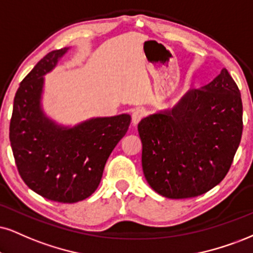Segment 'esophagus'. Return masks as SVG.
<instances>
[{
    "instance_id": "34e87169",
    "label": "esophagus",
    "mask_w": 253,
    "mask_h": 253,
    "mask_svg": "<svg viewBox=\"0 0 253 253\" xmlns=\"http://www.w3.org/2000/svg\"><path fill=\"white\" fill-rule=\"evenodd\" d=\"M143 117H144V110H142V109H135L131 115L132 126H137Z\"/></svg>"
}]
</instances>
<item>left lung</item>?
Segmentation results:
<instances>
[{
	"label": "left lung",
	"instance_id": "8db88e82",
	"mask_svg": "<svg viewBox=\"0 0 253 253\" xmlns=\"http://www.w3.org/2000/svg\"><path fill=\"white\" fill-rule=\"evenodd\" d=\"M243 132L241 91L225 68L172 109L138 123L145 179L167 198L197 197L229 172Z\"/></svg>",
	"mask_w": 253,
	"mask_h": 253
}]
</instances>
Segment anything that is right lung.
I'll list each match as a JSON object with an SVG mask.
<instances>
[{"label":"right lung","instance_id":"right-lung-1","mask_svg":"<svg viewBox=\"0 0 253 253\" xmlns=\"http://www.w3.org/2000/svg\"><path fill=\"white\" fill-rule=\"evenodd\" d=\"M69 48L46 54L24 77L14 98L9 138L18 173L50 201L76 203L98 188L104 165L131 117H97L74 127L57 126L41 108L43 76Z\"/></svg>","mask_w":253,"mask_h":253}]
</instances>
